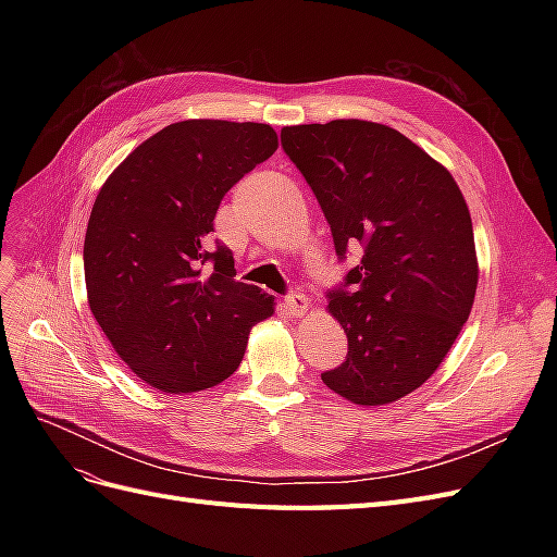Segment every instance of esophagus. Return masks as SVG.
Masks as SVG:
<instances>
[{
    "label": "esophagus",
    "mask_w": 557,
    "mask_h": 557,
    "mask_svg": "<svg viewBox=\"0 0 557 557\" xmlns=\"http://www.w3.org/2000/svg\"><path fill=\"white\" fill-rule=\"evenodd\" d=\"M283 307H285V311H288L290 315H305L309 311V307H311V299L305 293L297 290V293L285 295Z\"/></svg>",
    "instance_id": "obj_1"
}]
</instances>
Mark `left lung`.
I'll list each match as a JSON object with an SVG mask.
<instances>
[{
	"label": "left lung",
	"instance_id": "8db88e82",
	"mask_svg": "<svg viewBox=\"0 0 557 557\" xmlns=\"http://www.w3.org/2000/svg\"><path fill=\"white\" fill-rule=\"evenodd\" d=\"M281 146L327 218L336 258L356 256L327 290L346 360L320 379L364 407L413 393L458 339L476 295L474 230L458 183L379 123L283 127Z\"/></svg>",
	"mask_w": 557,
	"mask_h": 557
}]
</instances>
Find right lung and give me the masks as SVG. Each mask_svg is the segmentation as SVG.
Returning a JSON list of instances; mask_svg holds the SVG:
<instances>
[{"label": "right lung", "mask_w": 557, "mask_h": 557, "mask_svg": "<svg viewBox=\"0 0 557 557\" xmlns=\"http://www.w3.org/2000/svg\"><path fill=\"white\" fill-rule=\"evenodd\" d=\"M276 148L262 123H174L134 148L95 199L83 246L90 311L162 393L225 381L252 325L274 313V297L234 278L232 250L209 234L225 193Z\"/></svg>", "instance_id": "1"}]
</instances>
